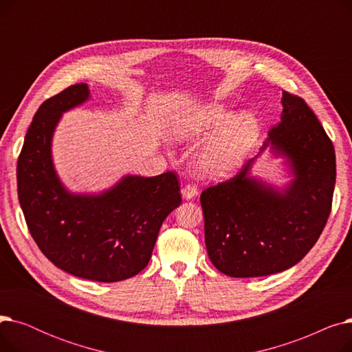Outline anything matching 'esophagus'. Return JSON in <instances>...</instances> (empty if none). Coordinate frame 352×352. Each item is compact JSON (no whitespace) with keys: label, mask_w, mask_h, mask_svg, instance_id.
I'll list each match as a JSON object with an SVG mask.
<instances>
[{"label":"esophagus","mask_w":352,"mask_h":352,"mask_svg":"<svg viewBox=\"0 0 352 352\" xmlns=\"http://www.w3.org/2000/svg\"><path fill=\"white\" fill-rule=\"evenodd\" d=\"M197 194H198L197 187L192 186V184H187V186L181 190V195H182L184 199H191V198H194Z\"/></svg>","instance_id":"esophagus-1"}]
</instances>
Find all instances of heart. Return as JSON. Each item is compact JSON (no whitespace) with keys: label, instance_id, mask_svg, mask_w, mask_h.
<instances>
[{"label":"heart","instance_id":"1","mask_svg":"<svg viewBox=\"0 0 352 352\" xmlns=\"http://www.w3.org/2000/svg\"><path fill=\"white\" fill-rule=\"evenodd\" d=\"M211 137L194 157V170L201 177L221 178L243 165L260 135V122L251 113H239L210 101L181 111L173 120L170 135L178 142Z\"/></svg>","mask_w":352,"mask_h":352}]
</instances>
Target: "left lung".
Segmentation results:
<instances>
[{
	"label": "left lung",
	"mask_w": 352,
	"mask_h": 352,
	"mask_svg": "<svg viewBox=\"0 0 352 352\" xmlns=\"http://www.w3.org/2000/svg\"><path fill=\"white\" fill-rule=\"evenodd\" d=\"M281 102V121L270 129L258 155L199 198L210 260L235 278L271 275L300 263L331 212L334 145L302 98L283 91ZM267 147L286 158L292 179L283 188L250 175Z\"/></svg>",
	"instance_id": "8db88e82"
}]
</instances>
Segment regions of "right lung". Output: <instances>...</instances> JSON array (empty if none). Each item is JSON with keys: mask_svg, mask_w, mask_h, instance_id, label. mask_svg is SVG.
<instances>
[{"mask_svg": "<svg viewBox=\"0 0 352 352\" xmlns=\"http://www.w3.org/2000/svg\"><path fill=\"white\" fill-rule=\"evenodd\" d=\"M89 100L76 84L44 101L28 128L16 164L18 199L43 254L78 278L117 283L142 271L164 219L181 204L174 173L124 175L98 194L71 192L52 161V137L67 111Z\"/></svg>", "mask_w": 352, "mask_h": 352, "instance_id": "obj_1", "label": "right lung"}]
</instances>
